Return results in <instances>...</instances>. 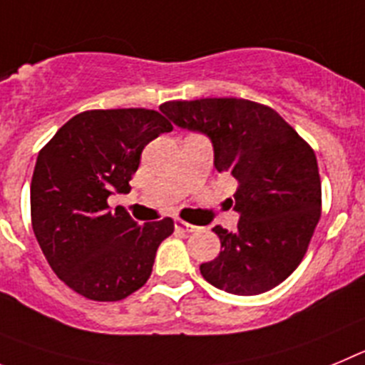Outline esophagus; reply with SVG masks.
I'll return each instance as SVG.
<instances>
[{
  "label": "esophagus",
  "instance_id": "1",
  "mask_svg": "<svg viewBox=\"0 0 365 365\" xmlns=\"http://www.w3.org/2000/svg\"><path fill=\"white\" fill-rule=\"evenodd\" d=\"M175 227H176V231H182V232H192L198 229V227H195V225H190V223L183 222V220H175Z\"/></svg>",
  "mask_w": 365,
  "mask_h": 365
}]
</instances>
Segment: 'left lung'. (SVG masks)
<instances>
[{"instance_id": "8db88e82", "label": "left lung", "mask_w": 365, "mask_h": 365, "mask_svg": "<svg viewBox=\"0 0 365 365\" xmlns=\"http://www.w3.org/2000/svg\"><path fill=\"white\" fill-rule=\"evenodd\" d=\"M160 110L180 129L205 134L218 173L238 180V229L216 225L222 251L200 265L225 293L252 297L298 267L320 220L322 187L313 149L265 105L238 98L167 101Z\"/></svg>"}]
</instances>
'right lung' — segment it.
<instances>
[{
  "label": "right lung",
  "instance_id": "add662e5",
  "mask_svg": "<svg viewBox=\"0 0 365 365\" xmlns=\"http://www.w3.org/2000/svg\"><path fill=\"white\" fill-rule=\"evenodd\" d=\"M149 109L76 114L39 150L31 183L36 240L48 265L72 291L96 302L123 300L149 280L170 218L140 225L107 198L129 192L142 150L170 133Z\"/></svg>",
  "mask_w": 365,
  "mask_h": 365
}]
</instances>
